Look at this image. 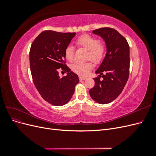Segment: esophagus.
Masks as SVG:
<instances>
[{
	"label": "esophagus",
	"instance_id": "34e87169",
	"mask_svg": "<svg viewBox=\"0 0 156 156\" xmlns=\"http://www.w3.org/2000/svg\"><path fill=\"white\" fill-rule=\"evenodd\" d=\"M79 77L80 81H83V80H84V79H87V77H84V76H79Z\"/></svg>",
	"mask_w": 156,
	"mask_h": 156
}]
</instances>
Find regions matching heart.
<instances>
[{
  "label": "heart",
  "mask_w": 156,
  "mask_h": 156,
  "mask_svg": "<svg viewBox=\"0 0 156 156\" xmlns=\"http://www.w3.org/2000/svg\"><path fill=\"white\" fill-rule=\"evenodd\" d=\"M76 44L89 51L88 59L93 60L96 63L100 62L105 55V45L99 41L96 37L89 34H83L76 40ZM65 57L69 62H72L74 58V48L72 45H68L65 49ZM94 66L92 62H76L72 67L73 72L79 75H87Z\"/></svg>",
  "instance_id": "obj_1"
}]
</instances>
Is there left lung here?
Segmentation results:
<instances>
[{
  "label": "left lung",
  "instance_id": "1",
  "mask_svg": "<svg viewBox=\"0 0 156 156\" xmlns=\"http://www.w3.org/2000/svg\"><path fill=\"white\" fill-rule=\"evenodd\" d=\"M105 41L107 53L94 78L95 85L90 89L92 100L100 104L114 101L123 90L129 75V46L125 37L114 29L103 27L93 30ZM102 76V81L100 78Z\"/></svg>",
  "mask_w": 156,
  "mask_h": 156
}]
</instances>
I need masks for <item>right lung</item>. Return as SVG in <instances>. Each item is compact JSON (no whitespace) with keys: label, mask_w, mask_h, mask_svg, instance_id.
Wrapping results in <instances>:
<instances>
[{"label":"right lung","mask_w":156,"mask_h":156,"mask_svg":"<svg viewBox=\"0 0 156 156\" xmlns=\"http://www.w3.org/2000/svg\"><path fill=\"white\" fill-rule=\"evenodd\" d=\"M75 32L45 30L32 42L29 58L34 85L42 98L55 106L64 105L71 100L79 83L78 75L66 64L65 49ZM67 72L60 78L58 69Z\"/></svg>","instance_id":"1"}]
</instances>
